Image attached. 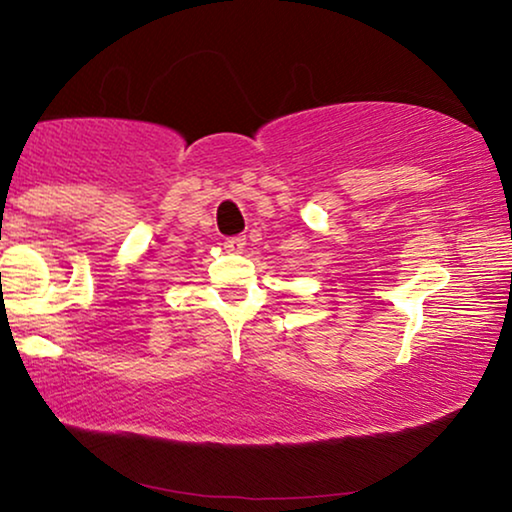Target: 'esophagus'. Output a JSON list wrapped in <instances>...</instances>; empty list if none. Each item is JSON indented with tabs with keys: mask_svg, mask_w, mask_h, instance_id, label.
Returning a JSON list of instances; mask_svg holds the SVG:
<instances>
[{
	"mask_svg": "<svg viewBox=\"0 0 512 512\" xmlns=\"http://www.w3.org/2000/svg\"><path fill=\"white\" fill-rule=\"evenodd\" d=\"M244 244H247V238H244V235H235V238L224 240V247H226V251H231V254H240V251L244 249Z\"/></svg>",
	"mask_w": 512,
	"mask_h": 512,
	"instance_id": "1",
	"label": "esophagus"
}]
</instances>
